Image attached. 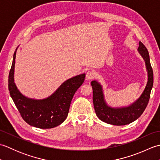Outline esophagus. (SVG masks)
<instances>
[{
    "label": "esophagus",
    "instance_id": "1",
    "mask_svg": "<svg viewBox=\"0 0 160 160\" xmlns=\"http://www.w3.org/2000/svg\"><path fill=\"white\" fill-rule=\"evenodd\" d=\"M95 77V73L92 71H88L86 73V79L87 80H91Z\"/></svg>",
    "mask_w": 160,
    "mask_h": 160
}]
</instances>
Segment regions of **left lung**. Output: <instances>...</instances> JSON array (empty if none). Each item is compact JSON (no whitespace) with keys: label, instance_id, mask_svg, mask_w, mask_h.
<instances>
[{"label":"left lung","instance_id":"obj_1","mask_svg":"<svg viewBox=\"0 0 160 160\" xmlns=\"http://www.w3.org/2000/svg\"><path fill=\"white\" fill-rule=\"evenodd\" d=\"M138 52L145 61L148 71V82L141 96L130 106L122 108H112L104 100L102 88L96 80L91 82L93 89V102L98 118L107 124L121 126L130 124L136 120L143 113L150 99L151 91L153 85V72L147 47L142 42H139Z\"/></svg>","mask_w":160,"mask_h":160}]
</instances>
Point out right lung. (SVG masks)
<instances>
[{
  "label": "right lung",
  "instance_id": "1",
  "mask_svg": "<svg viewBox=\"0 0 160 160\" xmlns=\"http://www.w3.org/2000/svg\"><path fill=\"white\" fill-rule=\"evenodd\" d=\"M16 50L9 71L8 88L10 96L22 119L39 128H52L62 124L69 113L71 100L83 84L85 74L78 75L63 82L52 96L43 100L28 98L17 89L13 80Z\"/></svg>",
  "mask_w": 160,
  "mask_h": 160
}]
</instances>
